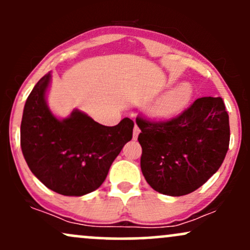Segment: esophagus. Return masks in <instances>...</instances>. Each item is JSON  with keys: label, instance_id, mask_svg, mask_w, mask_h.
Segmentation results:
<instances>
[{"label": "esophagus", "instance_id": "esophagus-1", "mask_svg": "<svg viewBox=\"0 0 250 250\" xmlns=\"http://www.w3.org/2000/svg\"><path fill=\"white\" fill-rule=\"evenodd\" d=\"M140 128L137 127V125H135V127H134V130H133V139L134 140H136L137 139V136H139V134H140Z\"/></svg>", "mask_w": 250, "mask_h": 250}]
</instances>
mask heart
Listing matches in <instances>:
<instances>
[{
    "instance_id": "heart-1",
    "label": "heart",
    "mask_w": 250,
    "mask_h": 250,
    "mask_svg": "<svg viewBox=\"0 0 250 250\" xmlns=\"http://www.w3.org/2000/svg\"><path fill=\"white\" fill-rule=\"evenodd\" d=\"M193 90L187 83L177 85L159 99L151 108V114L156 117H171L182 111L190 101Z\"/></svg>"
}]
</instances>
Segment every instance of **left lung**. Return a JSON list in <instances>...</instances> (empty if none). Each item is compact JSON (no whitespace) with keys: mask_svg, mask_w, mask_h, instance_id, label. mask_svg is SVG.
<instances>
[{"mask_svg":"<svg viewBox=\"0 0 250 250\" xmlns=\"http://www.w3.org/2000/svg\"><path fill=\"white\" fill-rule=\"evenodd\" d=\"M141 170L154 190L193 193L219 170L229 147V116L221 97H200L180 115L154 121L141 114Z\"/></svg>","mask_w":250,"mask_h":250,"instance_id":"obj_1","label":"left lung"}]
</instances>
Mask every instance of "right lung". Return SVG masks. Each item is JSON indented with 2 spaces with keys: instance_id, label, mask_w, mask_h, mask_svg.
I'll return each instance as SVG.
<instances>
[{
  "instance_id": "1",
  "label": "right lung",
  "mask_w": 250,
  "mask_h": 250,
  "mask_svg": "<svg viewBox=\"0 0 250 250\" xmlns=\"http://www.w3.org/2000/svg\"><path fill=\"white\" fill-rule=\"evenodd\" d=\"M49 81L50 74L43 76L25 101L22 153L45 187L65 196H82L105 180L111 163L133 137L134 122L125 117L107 127L79 110L61 121L45 103Z\"/></svg>"
}]
</instances>
